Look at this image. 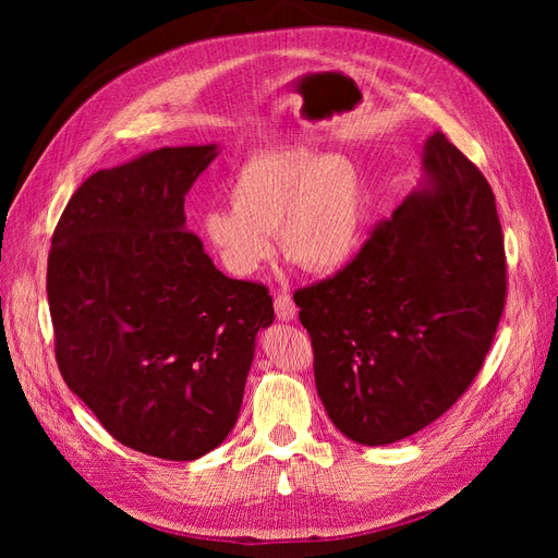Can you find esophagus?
Masks as SVG:
<instances>
[{
    "mask_svg": "<svg viewBox=\"0 0 558 558\" xmlns=\"http://www.w3.org/2000/svg\"><path fill=\"white\" fill-rule=\"evenodd\" d=\"M275 312H277V316H279L281 320H291V318H295L298 307H295V302H293L291 293H286V291L275 293Z\"/></svg>",
    "mask_w": 558,
    "mask_h": 558,
    "instance_id": "esophagus-1",
    "label": "esophagus"
}]
</instances>
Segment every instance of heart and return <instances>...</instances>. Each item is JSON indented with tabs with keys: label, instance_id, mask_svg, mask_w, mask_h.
<instances>
[{
	"label": "heart",
	"instance_id": "b5f03b06",
	"mask_svg": "<svg viewBox=\"0 0 558 558\" xmlns=\"http://www.w3.org/2000/svg\"><path fill=\"white\" fill-rule=\"evenodd\" d=\"M230 205L199 218V232L230 275L251 277L272 258V232L307 272L347 265L365 230V191L351 160L286 146L251 156L230 181Z\"/></svg>",
	"mask_w": 558,
	"mask_h": 558
}]
</instances>
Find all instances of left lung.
<instances>
[{
    "mask_svg": "<svg viewBox=\"0 0 558 558\" xmlns=\"http://www.w3.org/2000/svg\"><path fill=\"white\" fill-rule=\"evenodd\" d=\"M424 170L356 258L293 295L320 402L367 447L426 428L468 391L508 295L492 185L442 132L424 146Z\"/></svg>",
    "mask_w": 558,
    "mask_h": 558,
    "instance_id": "8db88e82",
    "label": "left lung"
}]
</instances>
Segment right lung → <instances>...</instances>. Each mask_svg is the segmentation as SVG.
<instances>
[{"instance_id":"obj_1","label":"right lung","mask_w":558,"mask_h":558,"mask_svg":"<svg viewBox=\"0 0 558 558\" xmlns=\"http://www.w3.org/2000/svg\"><path fill=\"white\" fill-rule=\"evenodd\" d=\"M216 146L158 148L99 170L66 202L46 291L66 386L118 442L195 461L240 416L272 295L216 269L183 197Z\"/></svg>"}]
</instances>
